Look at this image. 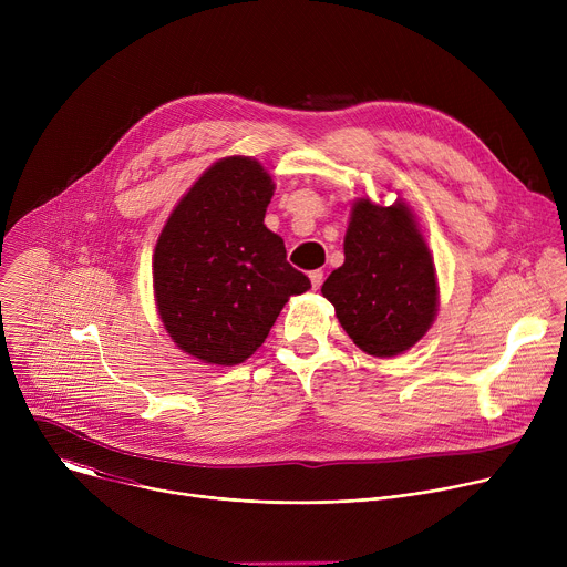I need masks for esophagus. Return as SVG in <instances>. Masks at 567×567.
Wrapping results in <instances>:
<instances>
[{
	"label": "esophagus",
	"mask_w": 567,
	"mask_h": 567,
	"mask_svg": "<svg viewBox=\"0 0 567 567\" xmlns=\"http://www.w3.org/2000/svg\"><path fill=\"white\" fill-rule=\"evenodd\" d=\"M322 278H326V274H322V271H318V269H316V271H311V274H309L311 287H313V289H320V285H322Z\"/></svg>",
	"instance_id": "34e87169"
}]
</instances>
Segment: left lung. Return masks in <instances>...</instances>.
Segmentation results:
<instances>
[{"label": "left lung", "mask_w": 567, "mask_h": 567, "mask_svg": "<svg viewBox=\"0 0 567 567\" xmlns=\"http://www.w3.org/2000/svg\"><path fill=\"white\" fill-rule=\"evenodd\" d=\"M343 251L346 262L320 291L348 337L381 359L411 350L437 313L435 265L413 210L401 199H357Z\"/></svg>", "instance_id": "left-lung-1"}]
</instances>
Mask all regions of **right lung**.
<instances>
[{"label": "right lung", "instance_id": "right-lung-1", "mask_svg": "<svg viewBox=\"0 0 567 567\" xmlns=\"http://www.w3.org/2000/svg\"><path fill=\"white\" fill-rule=\"evenodd\" d=\"M274 179L251 156L213 164L156 239L152 282L161 322L179 350L213 365L247 361L285 302L311 287L265 226Z\"/></svg>", "mask_w": 567, "mask_h": 567}]
</instances>
